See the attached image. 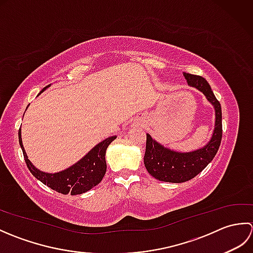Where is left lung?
I'll list each match as a JSON object with an SVG mask.
<instances>
[{
    "mask_svg": "<svg viewBox=\"0 0 253 253\" xmlns=\"http://www.w3.org/2000/svg\"><path fill=\"white\" fill-rule=\"evenodd\" d=\"M187 83L207 96L215 109V127L207 146L192 152H176L164 148L147 133V146L143 162L150 175L161 181L184 182L192 179L207 168L215 157L222 140V109L206 79L184 73Z\"/></svg>",
    "mask_w": 253,
    "mask_h": 253,
    "instance_id": "1",
    "label": "left lung"
}]
</instances>
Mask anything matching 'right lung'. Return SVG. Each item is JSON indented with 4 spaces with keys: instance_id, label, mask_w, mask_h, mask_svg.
Listing matches in <instances>:
<instances>
[{
    "instance_id": "1",
    "label": "right lung",
    "mask_w": 253,
    "mask_h": 253,
    "mask_svg": "<svg viewBox=\"0 0 253 253\" xmlns=\"http://www.w3.org/2000/svg\"><path fill=\"white\" fill-rule=\"evenodd\" d=\"M47 87H50V84L42 89L40 93ZM20 133L21 131L19 128V144L21 150H23L25 162L27 164V168L29 169L30 173L37 179H39L44 185L50 187L51 189L63 193V195L71 193L72 196L82 195V193L90 190L91 188L98 185L102 180L106 171V149L109 147V144L116 139V136L105 139V140L98 143L94 148L91 149L82 160L78 161L76 164H74L71 168H68L65 170H62L60 173L49 174L39 170L31 164L24 149Z\"/></svg>"
}]
</instances>
